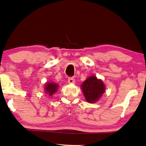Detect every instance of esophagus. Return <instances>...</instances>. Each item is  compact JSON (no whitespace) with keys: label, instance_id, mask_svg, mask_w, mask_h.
I'll return each mask as SVG.
<instances>
[{"label":"esophagus","instance_id":"1","mask_svg":"<svg viewBox=\"0 0 146 146\" xmlns=\"http://www.w3.org/2000/svg\"><path fill=\"white\" fill-rule=\"evenodd\" d=\"M68 82L69 84H74L75 83V78L73 77H70L68 78Z\"/></svg>","mask_w":146,"mask_h":146}]
</instances>
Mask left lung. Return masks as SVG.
<instances>
[{
    "label": "left lung",
    "mask_w": 146,
    "mask_h": 146,
    "mask_svg": "<svg viewBox=\"0 0 146 146\" xmlns=\"http://www.w3.org/2000/svg\"><path fill=\"white\" fill-rule=\"evenodd\" d=\"M87 102L95 103L98 101L105 92V85L103 80L99 79L96 76L88 77L80 86Z\"/></svg>",
    "instance_id": "left-lung-1"
}]
</instances>
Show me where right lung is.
<instances>
[{
	"label": "right lung",
	"instance_id": "right-lung-1",
	"mask_svg": "<svg viewBox=\"0 0 146 146\" xmlns=\"http://www.w3.org/2000/svg\"><path fill=\"white\" fill-rule=\"evenodd\" d=\"M58 88L59 85L57 83L50 81L45 83V87H44V90H45V93L48 96H52L53 94L57 92V90H58Z\"/></svg>",
	"mask_w": 146,
	"mask_h": 146
}]
</instances>
